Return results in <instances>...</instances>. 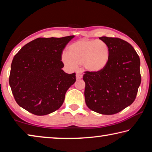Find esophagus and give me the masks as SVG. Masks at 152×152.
<instances>
[{
  "label": "esophagus",
  "mask_w": 152,
  "mask_h": 152,
  "mask_svg": "<svg viewBox=\"0 0 152 152\" xmlns=\"http://www.w3.org/2000/svg\"><path fill=\"white\" fill-rule=\"evenodd\" d=\"M82 77H83V75H82L81 73H76L77 79H81Z\"/></svg>",
  "instance_id": "obj_1"
}]
</instances>
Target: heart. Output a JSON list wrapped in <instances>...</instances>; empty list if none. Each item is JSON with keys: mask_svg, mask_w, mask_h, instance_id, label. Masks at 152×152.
<instances>
[{"mask_svg": "<svg viewBox=\"0 0 152 152\" xmlns=\"http://www.w3.org/2000/svg\"><path fill=\"white\" fill-rule=\"evenodd\" d=\"M110 54V47L105 42L81 39L69 45L67 54L63 53L62 61L70 68L83 65L86 71L97 73L108 65Z\"/></svg>", "mask_w": 152, "mask_h": 152, "instance_id": "obj_1", "label": "heart"}]
</instances>
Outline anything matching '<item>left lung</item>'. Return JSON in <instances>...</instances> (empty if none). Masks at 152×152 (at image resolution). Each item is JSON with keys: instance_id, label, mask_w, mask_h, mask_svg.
I'll return each instance as SVG.
<instances>
[{"instance_id": "1", "label": "left lung", "mask_w": 152, "mask_h": 152, "mask_svg": "<svg viewBox=\"0 0 152 152\" xmlns=\"http://www.w3.org/2000/svg\"><path fill=\"white\" fill-rule=\"evenodd\" d=\"M110 49L108 65L97 73L85 72V99L90 110L113 115L134 102L141 83L140 59L131 45L119 38L102 37Z\"/></svg>"}]
</instances>
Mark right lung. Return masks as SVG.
Returning a JSON list of instances; mask_svg holds the SVG:
<instances>
[{"mask_svg": "<svg viewBox=\"0 0 152 152\" xmlns=\"http://www.w3.org/2000/svg\"><path fill=\"white\" fill-rule=\"evenodd\" d=\"M74 36L37 38L21 48L13 58L9 85L16 102L36 115L61 107L75 73H66L61 54Z\"/></svg>", "mask_w": 152, "mask_h": 152, "instance_id": "add662e5", "label": "right lung"}]
</instances>
